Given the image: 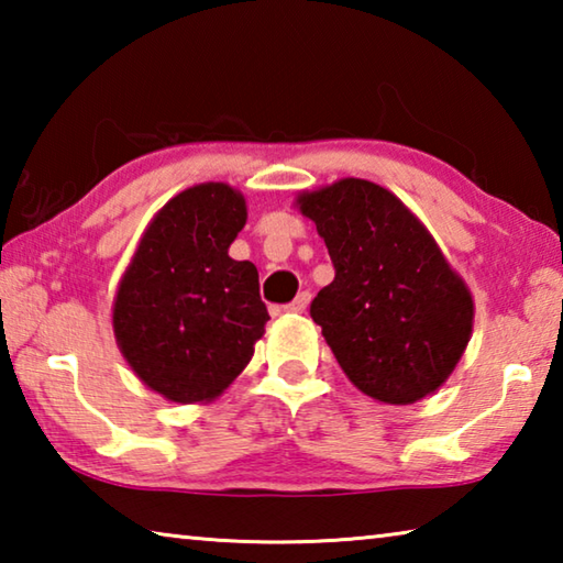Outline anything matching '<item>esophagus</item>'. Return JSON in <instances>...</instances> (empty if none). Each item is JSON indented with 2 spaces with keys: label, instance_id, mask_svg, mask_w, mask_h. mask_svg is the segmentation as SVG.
<instances>
[{
  "label": "esophagus",
  "instance_id": "1",
  "mask_svg": "<svg viewBox=\"0 0 563 563\" xmlns=\"http://www.w3.org/2000/svg\"><path fill=\"white\" fill-rule=\"evenodd\" d=\"M308 302H310V292L308 290H302L298 298H295L290 305H285V310H290V312H302L305 308H308Z\"/></svg>",
  "mask_w": 563,
  "mask_h": 563
}]
</instances>
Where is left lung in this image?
Instances as JSON below:
<instances>
[{"instance_id": "8db88e82", "label": "left lung", "mask_w": 563, "mask_h": 563, "mask_svg": "<svg viewBox=\"0 0 563 563\" xmlns=\"http://www.w3.org/2000/svg\"><path fill=\"white\" fill-rule=\"evenodd\" d=\"M298 203L335 268L310 318L352 385L387 405L434 393L470 342L474 302L432 235L397 196L362 178Z\"/></svg>"}]
</instances>
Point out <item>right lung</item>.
Returning <instances> with one entry per match:
<instances>
[{
  "label": "right lung",
  "mask_w": 563,
  "mask_h": 563,
  "mask_svg": "<svg viewBox=\"0 0 563 563\" xmlns=\"http://www.w3.org/2000/svg\"><path fill=\"white\" fill-rule=\"evenodd\" d=\"M245 218L231 186L188 188L161 208L123 273L117 342L133 373L174 402L221 395L271 320L255 265L228 255Z\"/></svg>",
  "instance_id": "1"
}]
</instances>
